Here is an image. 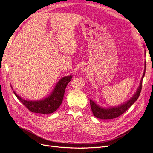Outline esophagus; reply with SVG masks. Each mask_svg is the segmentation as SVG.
<instances>
[{"mask_svg":"<svg viewBox=\"0 0 153 153\" xmlns=\"http://www.w3.org/2000/svg\"><path fill=\"white\" fill-rule=\"evenodd\" d=\"M82 71L83 72H87L88 71V67H87V66H84L82 68Z\"/></svg>","mask_w":153,"mask_h":153,"instance_id":"obj_1","label":"esophagus"}]
</instances>
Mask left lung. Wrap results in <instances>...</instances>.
Instances as JSON below:
<instances>
[{"label": "left lung", "instance_id": "8db88e82", "mask_svg": "<svg viewBox=\"0 0 153 153\" xmlns=\"http://www.w3.org/2000/svg\"><path fill=\"white\" fill-rule=\"evenodd\" d=\"M145 67H144V71L143 75L141 79L139 86L137 88L136 93H135L133 97L130 99L127 102L124 103L120 105H118L115 107H109L108 108H104L102 107H100L94 101L90 100V105H91V108L93 111V114L95 117H97L100 119H112V118H115L118 117L122 115L124 112H126L130 107H131L136 100L138 99L140 93L142 89V83L143 79L145 75L146 72V62H145Z\"/></svg>", "mask_w": 153, "mask_h": 153}]
</instances>
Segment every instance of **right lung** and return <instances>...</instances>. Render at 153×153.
<instances>
[{
	"label": "right lung",
	"mask_w": 153,
	"mask_h": 153,
	"mask_svg": "<svg viewBox=\"0 0 153 153\" xmlns=\"http://www.w3.org/2000/svg\"><path fill=\"white\" fill-rule=\"evenodd\" d=\"M72 76H67L60 79L56 83L52 93L48 97L43 100L37 101H30L21 98L15 91L14 94L21 102L30 111L42 114H52L57 110L63 101L66 86Z\"/></svg>",
	"instance_id": "obj_1"
}]
</instances>
